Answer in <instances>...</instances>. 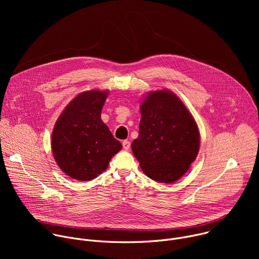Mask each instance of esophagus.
<instances>
[{"label":"esophagus","mask_w":259,"mask_h":259,"mask_svg":"<svg viewBox=\"0 0 259 259\" xmlns=\"http://www.w3.org/2000/svg\"><path fill=\"white\" fill-rule=\"evenodd\" d=\"M122 145H123V147H124V150H129L130 146H131V142H130L129 140H124V141L122 142Z\"/></svg>","instance_id":"1"}]
</instances>
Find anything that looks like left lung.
<instances>
[{"mask_svg": "<svg viewBox=\"0 0 259 259\" xmlns=\"http://www.w3.org/2000/svg\"><path fill=\"white\" fill-rule=\"evenodd\" d=\"M139 135L132 152L142 171L153 180L172 183L197 158L200 133L195 119L170 91L147 95L140 106Z\"/></svg>", "mask_w": 259, "mask_h": 259, "instance_id": "obj_1", "label": "left lung"}]
</instances>
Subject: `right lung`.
Here are the masks:
<instances>
[{
  "label": "right lung",
  "mask_w": 259,
  "mask_h": 259,
  "mask_svg": "<svg viewBox=\"0 0 259 259\" xmlns=\"http://www.w3.org/2000/svg\"><path fill=\"white\" fill-rule=\"evenodd\" d=\"M106 96V91L98 90L79 94L65 107L53 129L54 159L73 179H94L122 149L100 119Z\"/></svg>",
  "instance_id": "add662e5"
}]
</instances>
